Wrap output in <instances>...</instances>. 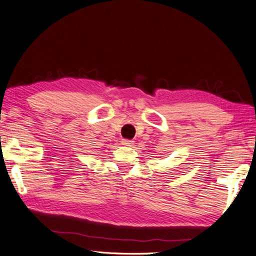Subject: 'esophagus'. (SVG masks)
I'll list each match as a JSON object with an SVG mask.
<instances>
[{"instance_id": "obj_1", "label": "esophagus", "mask_w": 256, "mask_h": 256, "mask_svg": "<svg viewBox=\"0 0 256 256\" xmlns=\"http://www.w3.org/2000/svg\"><path fill=\"white\" fill-rule=\"evenodd\" d=\"M122 144L125 145V146H132L133 141H131V140H128V138H123L122 140Z\"/></svg>"}]
</instances>
